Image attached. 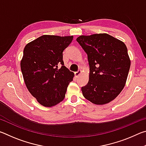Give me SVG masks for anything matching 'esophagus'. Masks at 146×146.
Masks as SVG:
<instances>
[{"instance_id": "1", "label": "esophagus", "mask_w": 146, "mask_h": 146, "mask_svg": "<svg viewBox=\"0 0 146 146\" xmlns=\"http://www.w3.org/2000/svg\"><path fill=\"white\" fill-rule=\"evenodd\" d=\"M81 73H82V71H81V70H78V71H76V72H75V77L78 78V76H79V75H80V74H81Z\"/></svg>"}]
</instances>
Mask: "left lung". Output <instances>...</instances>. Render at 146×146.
Segmentation results:
<instances>
[{"label":"left lung","instance_id":"obj_1","mask_svg":"<svg viewBox=\"0 0 146 146\" xmlns=\"http://www.w3.org/2000/svg\"><path fill=\"white\" fill-rule=\"evenodd\" d=\"M76 41L87 53L90 65L88 84L83 96L104 105L119 95L126 82L131 60L125 44L107 33L80 35Z\"/></svg>","mask_w":146,"mask_h":146}]
</instances>
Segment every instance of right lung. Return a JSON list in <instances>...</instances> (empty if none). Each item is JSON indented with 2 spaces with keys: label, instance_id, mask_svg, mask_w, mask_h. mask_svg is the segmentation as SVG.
<instances>
[{
  "label": "right lung",
  "instance_id": "add662e5",
  "mask_svg": "<svg viewBox=\"0 0 146 146\" xmlns=\"http://www.w3.org/2000/svg\"><path fill=\"white\" fill-rule=\"evenodd\" d=\"M73 38V36L44 35L24 49L21 68L24 82L29 93L44 107L62 102L73 80L75 74L64 66L62 60L63 51Z\"/></svg>",
  "mask_w": 146,
  "mask_h": 146
}]
</instances>
